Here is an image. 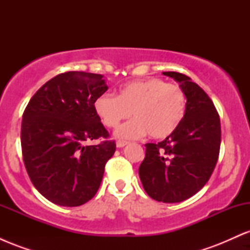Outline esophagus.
<instances>
[{
	"instance_id": "obj_1",
	"label": "esophagus",
	"mask_w": 250,
	"mask_h": 250,
	"mask_svg": "<svg viewBox=\"0 0 250 250\" xmlns=\"http://www.w3.org/2000/svg\"><path fill=\"white\" fill-rule=\"evenodd\" d=\"M128 142L127 141H121V140H119V141L116 142V147L117 148H122L125 147V146H127Z\"/></svg>"
}]
</instances>
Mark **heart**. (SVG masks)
Returning a JSON list of instances; mask_svg holds the SVG:
<instances>
[{
    "label": "heart",
    "instance_id": "obj_1",
    "mask_svg": "<svg viewBox=\"0 0 250 250\" xmlns=\"http://www.w3.org/2000/svg\"><path fill=\"white\" fill-rule=\"evenodd\" d=\"M103 125L116 128L133 114L134 120L117 130L122 139H166L180 127L187 111V95L181 85L151 77L123 85L117 96L102 94L94 102Z\"/></svg>",
    "mask_w": 250,
    "mask_h": 250
}]
</instances>
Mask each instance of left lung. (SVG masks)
Returning <instances> with one entry per match:
<instances>
[{
	"instance_id": "left-lung-1",
	"label": "left lung",
	"mask_w": 250,
	"mask_h": 250,
	"mask_svg": "<svg viewBox=\"0 0 250 250\" xmlns=\"http://www.w3.org/2000/svg\"><path fill=\"white\" fill-rule=\"evenodd\" d=\"M163 74L180 82L187 111L170 136L146 145L139 175L151 199L176 203L196 194L210 179L220 154L221 123L210 97L190 77L176 71Z\"/></svg>"
}]
</instances>
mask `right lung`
<instances>
[{"label":"right lung","instance_id":"add662e5","mask_svg":"<svg viewBox=\"0 0 250 250\" xmlns=\"http://www.w3.org/2000/svg\"><path fill=\"white\" fill-rule=\"evenodd\" d=\"M108 87L100 74L67 71L45 82L24 109L23 162L31 183L50 202L84 205L95 196L116 145L94 102ZM104 138L96 146L89 139Z\"/></svg>","mask_w":250,"mask_h":250}]
</instances>
